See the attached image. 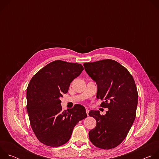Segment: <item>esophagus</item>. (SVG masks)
I'll use <instances>...</instances> for the list:
<instances>
[{"instance_id":"esophagus-1","label":"esophagus","mask_w":159,"mask_h":159,"mask_svg":"<svg viewBox=\"0 0 159 159\" xmlns=\"http://www.w3.org/2000/svg\"><path fill=\"white\" fill-rule=\"evenodd\" d=\"M89 110L88 109H86V113H87V116L89 115Z\"/></svg>"}]
</instances>
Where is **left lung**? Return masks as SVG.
Returning a JSON list of instances; mask_svg holds the SVG:
<instances>
[{
	"label": "left lung",
	"instance_id": "1",
	"mask_svg": "<svg viewBox=\"0 0 159 159\" xmlns=\"http://www.w3.org/2000/svg\"><path fill=\"white\" fill-rule=\"evenodd\" d=\"M84 66L97 84V99L104 101L101 106L108 108L104 115L89 111L97 122L89 132V139L98 148H113L126 138L135 119L138 93L134 80L125 67L113 60L85 63Z\"/></svg>",
	"mask_w": 159,
	"mask_h": 159
}]
</instances>
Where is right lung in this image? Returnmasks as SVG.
Returning a JSON list of instances; mask_svg holds the SVG:
<instances>
[{
    "label": "right lung",
    "instance_id": "add662e5",
    "mask_svg": "<svg viewBox=\"0 0 159 159\" xmlns=\"http://www.w3.org/2000/svg\"><path fill=\"white\" fill-rule=\"evenodd\" d=\"M83 70L81 64L56 60L42 68L30 80L27 111L31 128L43 144L53 147L65 144L75 126L87 117L83 106L75 104L63 111L60 99Z\"/></svg>",
    "mask_w": 159,
    "mask_h": 159
}]
</instances>
